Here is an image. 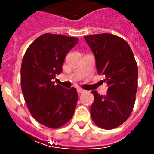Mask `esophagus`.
Returning <instances> with one entry per match:
<instances>
[{
  "label": "esophagus",
  "mask_w": 154,
  "mask_h": 154,
  "mask_svg": "<svg viewBox=\"0 0 154 154\" xmlns=\"http://www.w3.org/2000/svg\"><path fill=\"white\" fill-rule=\"evenodd\" d=\"M77 92H78V93H84V92H86V90L81 89V88H78L77 89Z\"/></svg>",
  "instance_id": "34e87169"
}]
</instances>
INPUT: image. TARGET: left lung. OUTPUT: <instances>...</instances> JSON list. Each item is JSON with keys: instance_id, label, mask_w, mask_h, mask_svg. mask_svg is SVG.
<instances>
[{"instance_id": "8db88e82", "label": "left lung", "mask_w": 154, "mask_h": 154, "mask_svg": "<svg viewBox=\"0 0 154 154\" xmlns=\"http://www.w3.org/2000/svg\"><path fill=\"white\" fill-rule=\"evenodd\" d=\"M95 56L98 74L105 76V96L92 91L94 101L91 116L101 128L112 129L122 124L133 110L137 91L138 67L133 51L124 39L109 33L85 37Z\"/></svg>"}]
</instances>
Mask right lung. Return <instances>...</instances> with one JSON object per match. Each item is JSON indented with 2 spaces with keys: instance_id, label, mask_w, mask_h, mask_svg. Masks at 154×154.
<instances>
[{
  "instance_id": "right-lung-1",
  "label": "right lung",
  "mask_w": 154,
  "mask_h": 154,
  "mask_svg": "<svg viewBox=\"0 0 154 154\" xmlns=\"http://www.w3.org/2000/svg\"><path fill=\"white\" fill-rule=\"evenodd\" d=\"M78 38L45 33L34 40L21 64V89L27 108L39 123L51 128L73 117L78 101L74 87L66 89L53 80L62 73L65 56Z\"/></svg>"
}]
</instances>
